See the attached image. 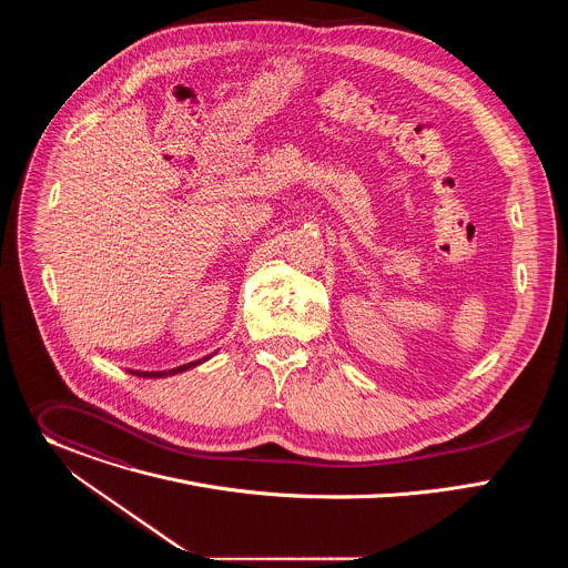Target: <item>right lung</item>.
Returning a JSON list of instances; mask_svg holds the SVG:
<instances>
[{
  "instance_id": "right-lung-1",
  "label": "right lung",
  "mask_w": 568,
  "mask_h": 568,
  "mask_svg": "<svg viewBox=\"0 0 568 568\" xmlns=\"http://www.w3.org/2000/svg\"><path fill=\"white\" fill-rule=\"evenodd\" d=\"M209 357H211V355H209ZM209 357H204V359H195V362H189V364L178 366V368H171V371H130V373H132V375H139V377H169V375L184 373V371H189V368H193V366H197V364L206 362Z\"/></svg>"
}]
</instances>
